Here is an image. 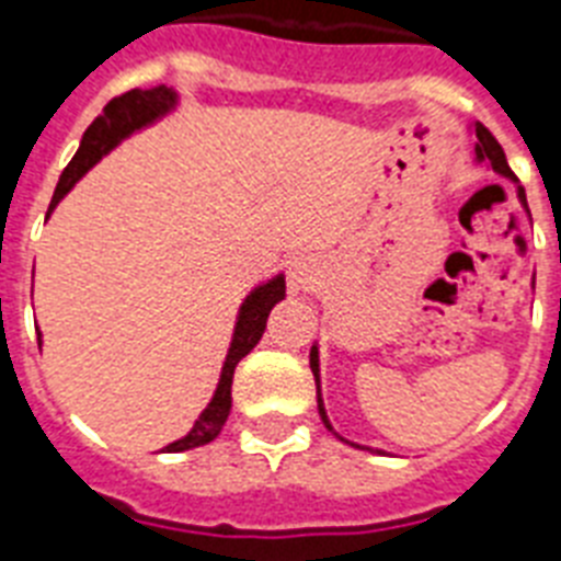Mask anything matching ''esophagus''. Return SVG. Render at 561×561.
<instances>
[{
    "mask_svg": "<svg viewBox=\"0 0 561 561\" xmlns=\"http://www.w3.org/2000/svg\"><path fill=\"white\" fill-rule=\"evenodd\" d=\"M317 279H320V265H317V259L299 256L290 262L288 285L294 294H299V290H311L313 285H317Z\"/></svg>",
    "mask_w": 561,
    "mask_h": 561,
    "instance_id": "obj_1",
    "label": "esophagus"
}]
</instances>
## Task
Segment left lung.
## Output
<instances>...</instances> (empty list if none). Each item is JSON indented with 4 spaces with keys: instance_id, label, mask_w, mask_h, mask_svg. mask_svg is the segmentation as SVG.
Segmentation results:
<instances>
[{
    "instance_id": "8db88e82",
    "label": "left lung",
    "mask_w": 561,
    "mask_h": 561,
    "mask_svg": "<svg viewBox=\"0 0 561 561\" xmlns=\"http://www.w3.org/2000/svg\"><path fill=\"white\" fill-rule=\"evenodd\" d=\"M472 131H476V163H486V167H493V172H499L502 178H507V181H513L516 184V195H518V202H522V207L527 209V198H525V190L518 186V178L513 175V170L507 167V158H504V149L499 147V140L490 135V129L486 126H481V123H476L472 126ZM530 216V213H527ZM311 371H313V380H317V409H320V417L322 423H325V430L331 432V435H336L340 440H345L340 432L331 426V421H328V414H325V403H322V394H320V348H317V343L311 345ZM345 444H352V440H345ZM357 446V444H352ZM359 449H366V446H359Z\"/></svg>"
}]
</instances>
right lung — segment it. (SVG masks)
<instances>
[{"label":"right lung","mask_w":561,"mask_h":561,"mask_svg":"<svg viewBox=\"0 0 561 561\" xmlns=\"http://www.w3.org/2000/svg\"><path fill=\"white\" fill-rule=\"evenodd\" d=\"M178 106V91L167 89V85H154V89H131L121 98H115L103 108V115L91 123L85 129L83 140H80V149L71 158L62 175H59V184L54 190L51 207H48V216L54 213L62 198L68 195V190L85 175V172L94 167V163L108 154L112 149L126 140L135 131L147 129L154 121H161L170 112H175ZM285 299V273H276L267 282H259L256 288L244 296V302L239 305V317H236L233 325V340H230V348H227L225 366H221V377H218V386L213 391V400L207 403L198 421L184 438H178L175 444L163 446L167 453H186V449H195V446H204L209 440L218 438V432L227 423V414L233 407V398H230V389H233V371L239 366V359L244 354L253 352V345L262 340L267 325V317H271L273 305ZM39 340V348H43V334H36Z\"/></svg>","instance_id":"obj_1"}]
</instances>
